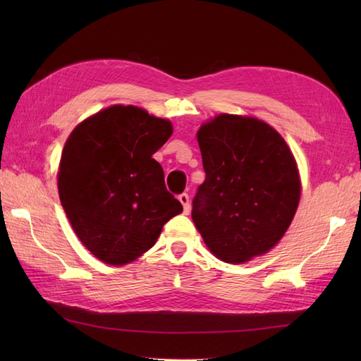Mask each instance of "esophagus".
Wrapping results in <instances>:
<instances>
[{"mask_svg": "<svg viewBox=\"0 0 361 361\" xmlns=\"http://www.w3.org/2000/svg\"><path fill=\"white\" fill-rule=\"evenodd\" d=\"M178 200L180 203L183 204V211H185V214H189L190 211V203H189V195L186 192H183L178 195Z\"/></svg>", "mask_w": 361, "mask_h": 361, "instance_id": "1", "label": "esophagus"}]
</instances>
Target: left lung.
Returning a JSON list of instances; mask_svg holds the SVG:
<instances>
[{"label":"left lung","mask_w":361,"mask_h":361,"mask_svg":"<svg viewBox=\"0 0 361 361\" xmlns=\"http://www.w3.org/2000/svg\"><path fill=\"white\" fill-rule=\"evenodd\" d=\"M206 178L192 220L206 247L228 264L265 255L286 234L301 181L293 153L256 118L219 114L197 133Z\"/></svg>","instance_id":"left-lung-1"}]
</instances>
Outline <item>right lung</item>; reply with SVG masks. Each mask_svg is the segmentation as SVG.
I'll return each mask as SVG.
<instances>
[{
  "label": "right lung",
  "mask_w": 361,
  "mask_h": 361,
  "mask_svg": "<svg viewBox=\"0 0 361 361\" xmlns=\"http://www.w3.org/2000/svg\"><path fill=\"white\" fill-rule=\"evenodd\" d=\"M171 135L167 119L113 105L68 137L59 167L60 202L75 235L102 262H133L183 211L152 158Z\"/></svg>",
  "instance_id": "obj_1"
}]
</instances>
